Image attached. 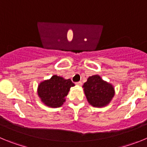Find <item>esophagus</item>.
Returning a JSON list of instances; mask_svg holds the SVG:
<instances>
[{
    "mask_svg": "<svg viewBox=\"0 0 147 147\" xmlns=\"http://www.w3.org/2000/svg\"><path fill=\"white\" fill-rule=\"evenodd\" d=\"M75 84H76L77 86H80L82 85V82H81V81L76 82V83H75Z\"/></svg>",
    "mask_w": 147,
    "mask_h": 147,
    "instance_id": "1",
    "label": "esophagus"
}]
</instances>
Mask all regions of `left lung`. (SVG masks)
Instances as JSON below:
<instances>
[{
  "label": "left lung",
  "mask_w": 147,
  "mask_h": 147,
  "mask_svg": "<svg viewBox=\"0 0 147 147\" xmlns=\"http://www.w3.org/2000/svg\"><path fill=\"white\" fill-rule=\"evenodd\" d=\"M87 100L94 107H103L108 105L114 95L112 85L104 81L99 75L89 77L83 84Z\"/></svg>",
  "instance_id": "obj_1"
}]
</instances>
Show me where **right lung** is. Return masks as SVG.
Segmentation results:
<instances>
[{
	"instance_id": "add662e5",
	"label": "right lung",
	"mask_w": 147,
	"mask_h": 147,
	"mask_svg": "<svg viewBox=\"0 0 147 147\" xmlns=\"http://www.w3.org/2000/svg\"><path fill=\"white\" fill-rule=\"evenodd\" d=\"M74 86L70 79L65 80L60 76L53 75L50 80L39 84L38 94L46 105L58 108L63 105L69 88Z\"/></svg>"
}]
</instances>
